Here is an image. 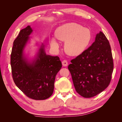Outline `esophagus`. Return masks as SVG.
<instances>
[{
	"label": "esophagus",
	"mask_w": 122,
	"mask_h": 122,
	"mask_svg": "<svg viewBox=\"0 0 122 122\" xmlns=\"http://www.w3.org/2000/svg\"><path fill=\"white\" fill-rule=\"evenodd\" d=\"M62 65L64 67H67L68 66V62L66 60H63L62 62Z\"/></svg>",
	"instance_id": "obj_1"
}]
</instances>
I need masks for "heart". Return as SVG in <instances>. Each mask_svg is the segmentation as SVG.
<instances>
[{
	"mask_svg": "<svg viewBox=\"0 0 122 122\" xmlns=\"http://www.w3.org/2000/svg\"><path fill=\"white\" fill-rule=\"evenodd\" d=\"M55 37L65 42L64 49L71 56H78L88 48L92 40V33L89 28L71 22L59 27L55 32ZM51 46L57 49L59 44L55 37L50 39Z\"/></svg>",
	"mask_w": 122,
	"mask_h": 122,
	"instance_id": "1",
	"label": "heart"
}]
</instances>
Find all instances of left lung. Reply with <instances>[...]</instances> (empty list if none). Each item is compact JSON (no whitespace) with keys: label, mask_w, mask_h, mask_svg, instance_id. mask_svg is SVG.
Masks as SVG:
<instances>
[{"label":"left lung","mask_w":122,"mask_h":122,"mask_svg":"<svg viewBox=\"0 0 122 122\" xmlns=\"http://www.w3.org/2000/svg\"><path fill=\"white\" fill-rule=\"evenodd\" d=\"M68 66L76 92L85 98L97 95L108 87L113 69L111 47L102 32L92 46Z\"/></svg>","instance_id":"8db88e82"}]
</instances>
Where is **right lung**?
<instances>
[{
  "label": "right lung",
  "mask_w": 122,
  "mask_h": 122,
  "mask_svg": "<svg viewBox=\"0 0 122 122\" xmlns=\"http://www.w3.org/2000/svg\"><path fill=\"white\" fill-rule=\"evenodd\" d=\"M32 28L28 26L20 30L13 42L11 55L12 77L15 85L26 95L36 100H44L53 94L55 76L62 63L58 56L47 55L42 44L33 59L25 54Z\"/></svg>",
  "instance_id": "right-lung-1"
}]
</instances>
